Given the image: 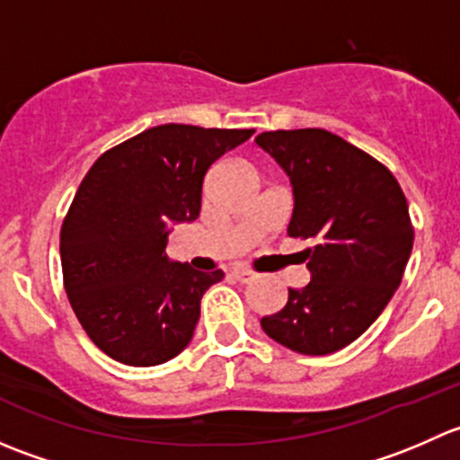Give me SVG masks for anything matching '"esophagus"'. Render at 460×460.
<instances>
[{
	"mask_svg": "<svg viewBox=\"0 0 460 460\" xmlns=\"http://www.w3.org/2000/svg\"><path fill=\"white\" fill-rule=\"evenodd\" d=\"M231 276H234L238 282H243V285L256 280V273L249 271V269H234V271H231Z\"/></svg>",
	"mask_w": 460,
	"mask_h": 460,
	"instance_id": "esophagus-1",
	"label": "esophagus"
}]
</instances>
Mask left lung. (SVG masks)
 Instances as JSON below:
<instances>
[{"instance_id":"8db88e82","label":"left lung","mask_w":460,"mask_h":460,"mask_svg":"<svg viewBox=\"0 0 460 460\" xmlns=\"http://www.w3.org/2000/svg\"><path fill=\"white\" fill-rule=\"evenodd\" d=\"M289 175L294 213L287 234L312 240V280L260 320L291 351L324 356L354 342L380 316L402 280L414 244L405 193L369 153L324 128L256 137Z\"/></svg>"}]
</instances>
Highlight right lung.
I'll return each instance as SVG.
<instances>
[{
	"instance_id": "obj_1",
	"label": "right lung",
	"mask_w": 460,
	"mask_h": 460,
	"mask_svg": "<svg viewBox=\"0 0 460 460\" xmlns=\"http://www.w3.org/2000/svg\"><path fill=\"white\" fill-rule=\"evenodd\" d=\"M253 128L162 124L102 153L59 234L64 289L93 342L113 360L153 367L191 342L204 291L222 269L166 256L169 225L200 216L208 166Z\"/></svg>"
}]
</instances>
